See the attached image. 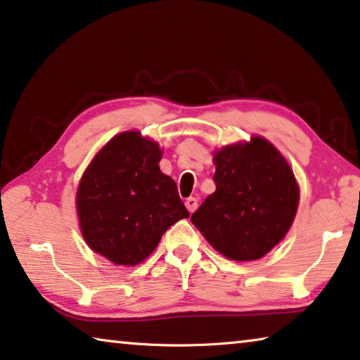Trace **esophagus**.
<instances>
[{
    "instance_id": "34e87169",
    "label": "esophagus",
    "mask_w": 360,
    "mask_h": 360,
    "mask_svg": "<svg viewBox=\"0 0 360 360\" xmlns=\"http://www.w3.org/2000/svg\"><path fill=\"white\" fill-rule=\"evenodd\" d=\"M197 207H198V200L195 197H189V198H186V208L191 211V213H193V211L197 210Z\"/></svg>"
}]
</instances>
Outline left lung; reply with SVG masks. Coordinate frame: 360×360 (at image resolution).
I'll return each mask as SVG.
<instances>
[{"mask_svg":"<svg viewBox=\"0 0 360 360\" xmlns=\"http://www.w3.org/2000/svg\"><path fill=\"white\" fill-rule=\"evenodd\" d=\"M214 193L191 221L226 258L259 259L282 240L298 210L292 168L276 147L255 136L214 155Z\"/></svg>","mask_w":360,"mask_h":360,"instance_id":"1","label":"left lung"}]
</instances>
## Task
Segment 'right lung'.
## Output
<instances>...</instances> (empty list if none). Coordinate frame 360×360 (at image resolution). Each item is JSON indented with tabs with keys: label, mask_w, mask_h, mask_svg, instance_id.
Instances as JSON below:
<instances>
[{
	"label": "right lung",
	"mask_w": 360,
	"mask_h": 360,
	"mask_svg": "<svg viewBox=\"0 0 360 360\" xmlns=\"http://www.w3.org/2000/svg\"><path fill=\"white\" fill-rule=\"evenodd\" d=\"M162 152L138 131L113 138L84 171L77 210L84 240L113 264L136 266L174 222L189 218Z\"/></svg>",
	"instance_id": "right-lung-1"
}]
</instances>
